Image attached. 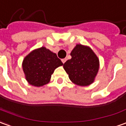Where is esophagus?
I'll return each mask as SVG.
<instances>
[{
  "instance_id": "34e87169",
  "label": "esophagus",
  "mask_w": 126,
  "mask_h": 126,
  "mask_svg": "<svg viewBox=\"0 0 126 126\" xmlns=\"http://www.w3.org/2000/svg\"><path fill=\"white\" fill-rule=\"evenodd\" d=\"M66 59H63L61 60V61H62V62H63V63H65V61H66Z\"/></svg>"
}]
</instances>
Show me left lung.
Segmentation results:
<instances>
[{
	"label": "left lung",
	"mask_w": 126,
	"mask_h": 126,
	"mask_svg": "<svg viewBox=\"0 0 126 126\" xmlns=\"http://www.w3.org/2000/svg\"><path fill=\"white\" fill-rule=\"evenodd\" d=\"M70 55L72 59L63 64V67L74 83L86 86L93 83L99 67V59L91 49L77 45Z\"/></svg>",
	"instance_id": "8db88e82"
}]
</instances>
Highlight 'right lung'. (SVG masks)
<instances>
[{
  "mask_svg": "<svg viewBox=\"0 0 126 126\" xmlns=\"http://www.w3.org/2000/svg\"><path fill=\"white\" fill-rule=\"evenodd\" d=\"M61 65H63V63L56 54L44 47L32 51L23 62L26 80L36 87L49 83L54 70Z\"/></svg>",
  "mask_w": 126,
  "mask_h": 126,
  "instance_id": "obj_1",
  "label": "right lung"
}]
</instances>
